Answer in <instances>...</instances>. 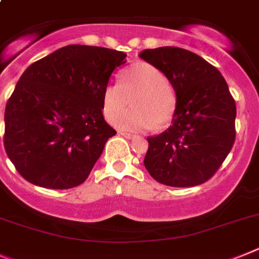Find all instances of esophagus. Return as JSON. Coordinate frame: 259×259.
I'll use <instances>...</instances> for the list:
<instances>
[{
    "mask_svg": "<svg viewBox=\"0 0 259 259\" xmlns=\"http://www.w3.org/2000/svg\"><path fill=\"white\" fill-rule=\"evenodd\" d=\"M120 134L122 137H125V138L127 139H133V138H136V136L134 134H132V133H125V132H120Z\"/></svg>",
    "mask_w": 259,
    "mask_h": 259,
    "instance_id": "1",
    "label": "esophagus"
}]
</instances>
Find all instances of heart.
Masks as SVG:
<instances>
[{
	"instance_id": "b5f03b06",
	"label": "heart",
	"mask_w": 259,
	"mask_h": 259,
	"mask_svg": "<svg viewBox=\"0 0 259 259\" xmlns=\"http://www.w3.org/2000/svg\"><path fill=\"white\" fill-rule=\"evenodd\" d=\"M130 98L133 109L124 114ZM176 109L175 87L163 71L147 62L132 65L121 74L120 84L109 83L103 90V113L109 122L117 118L114 123L122 130L142 132L154 123L156 127L167 126Z\"/></svg>"
}]
</instances>
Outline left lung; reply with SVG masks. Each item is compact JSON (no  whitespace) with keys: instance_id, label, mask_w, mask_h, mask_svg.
Listing matches in <instances>:
<instances>
[{"instance_id":"1","label":"left lung","mask_w":259,"mask_h":259,"mask_svg":"<svg viewBox=\"0 0 259 259\" xmlns=\"http://www.w3.org/2000/svg\"><path fill=\"white\" fill-rule=\"evenodd\" d=\"M139 57L163 71L177 94L172 125L150 137L145 167L157 183L201 185L215 175L235 143L236 103L217 67L176 47L146 49Z\"/></svg>"}]
</instances>
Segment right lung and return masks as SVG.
<instances>
[{
  "label": "right lung",
  "instance_id": "add662e5",
  "mask_svg": "<svg viewBox=\"0 0 259 259\" xmlns=\"http://www.w3.org/2000/svg\"><path fill=\"white\" fill-rule=\"evenodd\" d=\"M126 53L66 46L27 67L5 109L6 154L23 179L47 189L86 181L116 130L103 117V90Z\"/></svg>",
  "mask_w": 259,
  "mask_h": 259
}]
</instances>
